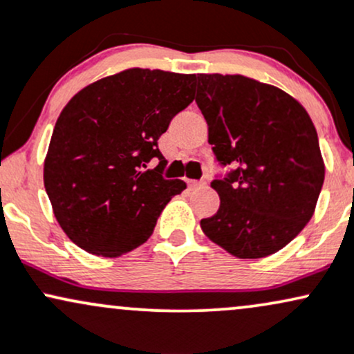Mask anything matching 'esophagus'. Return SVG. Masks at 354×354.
<instances>
[{
	"instance_id": "esophagus-1",
	"label": "esophagus",
	"mask_w": 354,
	"mask_h": 354,
	"mask_svg": "<svg viewBox=\"0 0 354 354\" xmlns=\"http://www.w3.org/2000/svg\"><path fill=\"white\" fill-rule=\"evenodd\" d=\"M205 185V182H198V180H189V189H201V187Z\"/></svg>"
}]
</instances>
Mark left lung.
Returning a JSON list of instances; mask_svg holds the SVG:
<instances>
[{
  "label": "left lung",
  "instance_id": "8db88e82",
  "mask_svg": "<svg viewBox=\"0 0 354 354\" xmlns=\"http://www.w3.org/2000/svg\"><path fill=\"white\" fill-rule=\"evenodd\" d=\"M197 102L220 169L217 214L201 225L240 259L283 248L310 222L325 180L308 112L275 86L245 76L198 74Z\"/></svg>",
  "mask_w": 354,
  "mask_h": 354
}]
</instances>
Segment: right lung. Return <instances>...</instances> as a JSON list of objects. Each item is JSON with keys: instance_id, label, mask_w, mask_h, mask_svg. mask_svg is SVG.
I'll return each mask as SVG.
<instances>
[{"instance_id": "1", "label": "right lung", "mask_w": 354, "mask_h": 354, "mask_svg": "<svg viewBox=\"0 0 354 354\" xmlns=\"http://www.w3.org/2000/svg\"><path fill=\"white\" fill-rule=\"evenodd\" d=\"M194 74L127 69L74 95L57 118L44 187L66 235L97 257H119L152 235L184 180H167L159 137L194 101ZM160 164L148 169V162Z\"/></svg>"}]
</instances>
